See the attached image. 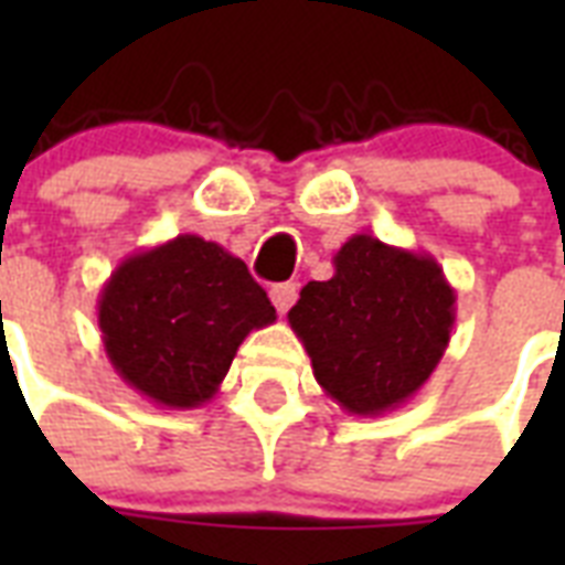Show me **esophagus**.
<instances>
[{
    "instance_id": "esophagus-1",
    "label": "esophagus",
    "mask_w": 565,
    "mask_h": 565,
    "mask_svg": "<svg viewBox=\"0 0 565 565\" xmlns=\"http://www.w3.org/2000/svg\"><path fill=\"white\" fill-rule=\"evenodd\" d=\"M269 299H273V305L278 313H287V310L292 308V301L299 299V287H296L292 281L275 284L273 290H269Z\"/></svg>"
}]
</instances>
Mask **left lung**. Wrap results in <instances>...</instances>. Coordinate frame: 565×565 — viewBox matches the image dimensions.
Masks as SVG:
<instances>
[{"label": "left lung", "instance_id": "left-lung-1", "mask_svg": "<svg viewBox=\"0 0 565 565\" xmlns=\"http://www.w3.org/2000/svg\"><path fill=\"white\" fill-rule=\"evenodd\" d=\"M455 301L434 257L354 234L334 255V275L305 284L287 319L319 386L352 416H381L437 370Z\"/></svg>", "mask_w": 565, "mask_h": 565}]
</instances>
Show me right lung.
I'll return each instance as SVG.
<instances>
[{
	"instance_id": "add662e5",
	"label": "right lung",
	"mask_w": 565,
	"mask_h": 565,
	"mask_svg": "<svg viewBox=\"0 0 565 565\" xmlns=\"http://www.w3.org/2000/svg\"><path fill=\"white\" fill-rule=\"evenodd\" d=\"M273 322V301L246 264L199 234L128 255L99 292L110 366L172 411L211 402L239 343Z\"/></svg>"
}]
</instances>
